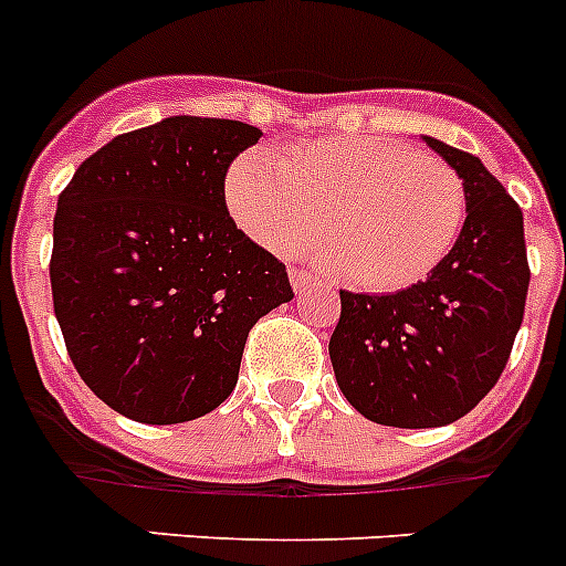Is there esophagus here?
Masks as SVG:
<instances>
[{
	"instance_id": "obj_1",
	"label": "esophagus",
	"mask_w": 566,
	"mask_h": 566,
	"mask_svg": "<svg viewBox=\"0 0 566 566\" xmlns=\"http://www.w3.org/2000/svg\"><path fill=\"white\" fill-rule=\"evenodd\" d=\"M289 280H292V289L297 294H306V292H312V289L323 286L317 277H312V274L303 272V269H289Z\"/></svg>"
}]
</instances>
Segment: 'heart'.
<instances>
[{"instance_id": "obj_1", "label": "heart", "mask_w": 566, "mask_h": 566, "mask_svg": "<svg viewBox=\"0 0 566 566\" xmlns=\"http://www.w3.org/2000/svg\"><path fill=\"white\" fill-rule=\"evenodd\" d=\"M227 207L254 243L308 258L368 292H402L442 266L468 214L451 164L379 135L294 144L272 161L243 153L227 175Z\"/></svg>"}]
</instances>
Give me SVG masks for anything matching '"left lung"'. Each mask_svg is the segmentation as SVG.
I'll return each instance as SVG.
<instances>
[{
	"label": "left lung",
	"instance_id": "1",
	"mask_svg": "<svg viewBox=\"0 0 566 566\" xmlns=\"http://www.w3.org/2000/svg\"><path fill=\"white\" fill-rule=\"evenodd\" d=\"M459 172L468 218L433 274L402 292H339L334 377L365 419L439 428L473 411L502 377L530 286L524 218L476 155L422 135Z\"/></svg>",
	"mask_w": 566,
	"mask_h": 566
}]
</instances>
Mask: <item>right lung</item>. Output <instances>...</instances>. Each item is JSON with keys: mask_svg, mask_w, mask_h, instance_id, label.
Instances as JSON below:
<instances>
[{"mask_svg": "<svg viewBox=\"0 0 566 566\" xmlns=\"http://www.w3.org/2000/svg\"><path fill=\"white\" fill-rule=\"evenodd\" d=\"M260 129L169 115L76 169L53 218L50 286L67 354L122 417L178 424L238 385L249 328L294 297L286 266L229 218V164Z\"/></svg>", "mask_w": 566, "mask_h": 566, "instance_id": "right-lung-1", "label": "right lung"}]
</instances>
